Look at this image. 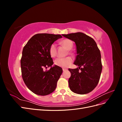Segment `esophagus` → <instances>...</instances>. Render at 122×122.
Returning <instances> with one entry per match:
<instances>
[{
  "mask_svg": "<svg viewBox=\"0 0 122 122\" xmlns=\"http://www.w3.org/2000/svg\"><path fill=\"white\" fill-rule=\"evenodd\" d=\"M67 69H65V68H62V71H66V70H67Z\"/></svg>",
  "mask_w": 122,
  "mask_h": 122,
  "instance_id": "1",
  "label": "esophagus"
}]
</instances>
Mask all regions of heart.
<instances>
[{
	"mask_svg": "<svg viewBox=\"0 0 122 122\" xmlns=\"http://www.w3.org/2000/svg\"><path fill=\"white\" fill-rule=\"evenodd\" d=\"M60 44L61 45L65 46L68 50L71 49L73 46V42L69 39H64L62 40L60 42ZM49 53L50 56L52 58H54L56 56L57 50L55 44H52L50 45L49 49ZM69 53L72 54L71 52H70V51H69ZM72 59L70 57H67L66 58H57L55 60L54 64L56 66H58V67L67 68L72 64Z\"/></svg>",
	"mask_w": 122,
	"mask_h": 122,
	"instance_id": "obj_1",
	"label": "heart"
}]
</instances>
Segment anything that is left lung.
I'll return each mask as SVG.
<instances>
[{"mask_svg": "<svg viewBox=\"0 0 122 122\" xmlns=\"http://www.w3.org/2000/svg\"><path fill=\"white\" fill-rule=\"evenodd\" d=\"M62 36L73 41L76 45L77 55L74 64L79 67L69 69L71 74L68 81L70 90L78 94L89 93L97 86L102 69L101 53L97 44L82 32Z\"/></svg>", "mask_w": 122, "mask_h": 122, "instance_id": "8db88e82", "label": "left lung"}]
</instances>
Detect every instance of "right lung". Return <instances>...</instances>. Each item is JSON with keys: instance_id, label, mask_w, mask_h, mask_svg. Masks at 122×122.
<instances>
[{"instance_id": "right-lung-1", "label": "right lung", "mask_w": 122, "mask_h": 122, "mask_svg": "<svg viewBox=\"0 0 122 122\" xmlns=\"http://www.w3.org/2000/svg\"><path fill=\"white\" fill-rule=\"evenodd\" d=\"M60 35L38 34L30 39L24 47L21 59L22 77L26 86L35 94L46 96L55 90L62 72L57 66L52 67V58L49 53L50 45ZM50 66L48 71L44 68Z\"/></svg>"}]
</instances>
